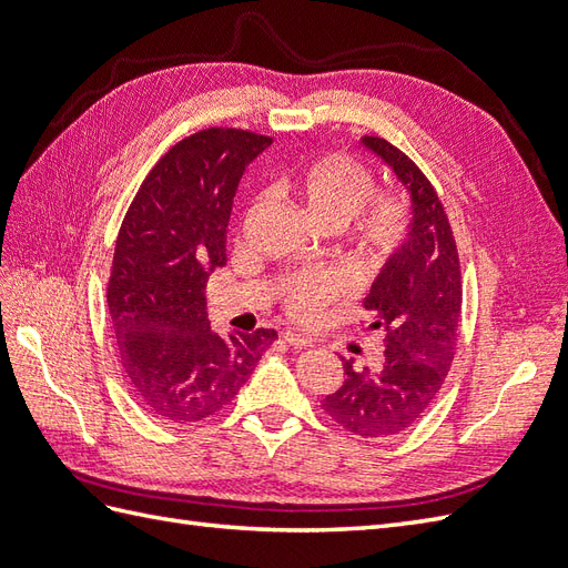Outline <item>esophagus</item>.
<instances>
[{"mask_svg":"<svg viewBox=\"0 0 568 568\" xmlns=\"http://www.w3.org/2000/svg\"><path fill=\"white\" fill-rule=\"evenodd\" d=\"M282 336H284V341L288 343L291 348H311L313 343H315L311 336H305V334H296V332H288V329H286Z\"/></svg>","mask_w":568,"mask_h":568,"instance_id":"1","label":"esophagus"}]
</instances>
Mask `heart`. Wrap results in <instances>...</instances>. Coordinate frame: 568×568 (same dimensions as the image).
<instances>
[{
  "mask_svg": "<svg viewBox=\"0 0 568 568\" xmlns=\"http://www.w3.org/2000/svg\"><path fill=\"white\" fill-rule=\"evenodd\" d=\"M284 184L303 201L307 215L322 225L338 230L353 220L355 244L369 261H386L407 242L409 203L400 194H374V173L351 153H322L291 173ZM348 294L346 274L326 267L291 272L280 286L286 315L298 322L317 320L326 307Z\"/></svg>",
  "mask_w": 568,
  "mask_h": 568,
  "instance_id": "obj_1",
  "label": "heart"
}]
</instances>
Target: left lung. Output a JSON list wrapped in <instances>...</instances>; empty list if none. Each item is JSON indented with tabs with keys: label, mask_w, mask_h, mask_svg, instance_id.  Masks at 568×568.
Masks as SVG:
<instances>
[{
	"label": "left lung",
	"mask_w": 568,
	"mask_h": 568,
	"mask_svg": "<svg viewBox=\"0 0 568 568\" xmlns=\"http://www.w3.org/2000/svg\"><path fill=\"white\" fill-rule=\"evenodd\" d=\"M395 170L412 194V230L363 301L384 334V357L372 369L343 359L341 388L322 400L338 426L359 438H386L405 432L432 407L450 372L462 317V270L457 242L438 192L419 165L386 142L363 136Z\"/></svg>",
	"instance_id": "obj_1"
}]
</instances>
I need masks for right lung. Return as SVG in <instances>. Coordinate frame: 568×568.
Returning <instances> with one entry per match:
<instances>
[{
    "label": "right lung",
    "mask_w": 568,
    "mask_h": 568,
    "mask_svg": "<svg viewBox=\"0 0 568 568\" xmlns=\"http://www.w3.org/2000/svg\"><path fill=\"white\" fill-rule=\"evenodd\" d=\"M272 136L205 128L149 170L115 239L106 286L120 363L149 415L194 424L227 407L274 329L222 336L205 317V284L227 263V225L244 168Z\"/></svg>",
    "instance_id": "obj_1"
}]
</instances>
